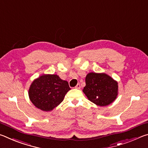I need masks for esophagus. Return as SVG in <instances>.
Here are the masks:
<instances>
[{
    "label": "esophagus",
    "mask_w": 148,
    "mask_h": 148,
    "mask_svg": "<svg viewBox=\"0 0 148 148\" xmlns=\"http://www.w3.org/2000/svg\"><path fill=\"white\" fill-rule=\"evenodd\" d=\"M75 88H76V89H79L80 88H81V86H80V84H77V86H76V87H75Z\"/></svg>",
    "instance_id": "1"
}]
</instances>
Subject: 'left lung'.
Here are the masks:
<instances>
[{
	"label": "left lung",
	"mask_w": 148,
	"mask_h": 148,
	"mask_svg": "<svg viewBox=\"0 0 148 148\" xmlns=\"http://www.w3.org/2000/svg\"><path fill=\"white\" fill-rule=\"evenodd\" d=\"M86 84L83 92L90 101L98 106H108L118 95L117 82L105 73H88Z\"/></svg>",
	"instance_id": "1"
}]
</instances>
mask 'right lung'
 Wrapping results in <instances>:
<instances>
[{"mask_svg":"<svg viewBox=\"0 0 148 148\" xmlns=\"http://www.w3.org/2000/svg\"><path fill=\"white\" fill-rule=\"evenodd\" d=\"M71 90L67 81L57 74H43L30 86L29 97L37 108L49 112L61 103L65 95Z\"/></svg>","mask_w":148,"mask_h":148,"instance_id":"add662e5","label":"right lung"}]
</instances>
